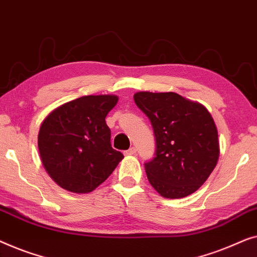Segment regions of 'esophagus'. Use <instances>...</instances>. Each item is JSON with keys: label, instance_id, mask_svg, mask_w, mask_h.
I'll return each instance as SVG.
<instances>
[{"label": "esophagus", "instance_id": "esophagus-1", "mask_svg": "<svg viewBox=\"0 0 257 257\" xmlns=\"http://www.w3.org/2000/svg\"><path fill=\"white\" fill-rule=\"evenodd\" d=\"M136 154V148H130L127 151H124V155H127V156H132V155H135Z\"/></svg>", "mask_w": 257, "mask_h": 257}]
</instances>
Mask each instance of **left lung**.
<instances>
[{"instance_id": "obj_1", "label": "left lung", "mask_w": 257, "mask_h": 257, "mask_svg": "<svg viewBox=\"0 0 257 257\" xmlns=\"http://www.w3.org/2000/svg\"><path fill=\"white\" fill-rule=\"evenodd\" d=\"M134 100L150 120L156 140L154 158L144 163L151 186L169 199L196 192L219 158L218 130L211 114L173 92H139Z\"/></svg>"}]
</instances>
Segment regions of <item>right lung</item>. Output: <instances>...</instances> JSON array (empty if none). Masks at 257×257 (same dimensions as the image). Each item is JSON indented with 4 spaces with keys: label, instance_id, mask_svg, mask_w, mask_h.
<instances>
[{
    "label": "right lung",
    "instance_id": "1",
    "mask_svg": "<svg viewBox=\"0 0 257 257\" xmlns=\"http://www.w3.org/2000/svg\"><path fill=\"white\" fill-rule=\"evenodd\" d=\"M115 95L78 97L50 113L41 125L38 148L43 165L63 189L88 193L111 175L123 155L111 148L106 116Z\"/></svg>",
    "mask_w": 257,
    "mask_h": 257
}]
</instances>
